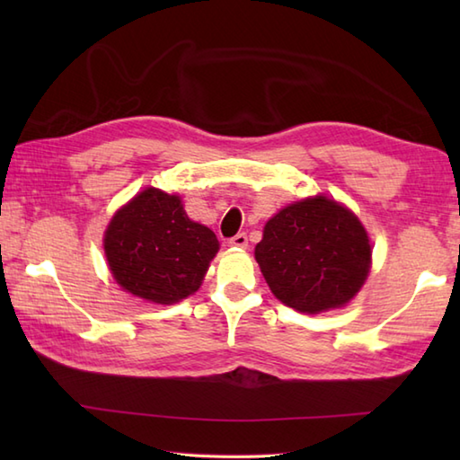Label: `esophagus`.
Returning a JSON list of instances; mask_svg holds the SVG:
<instances>
[{
    "instance_id": "1",
    "label": "esophagus",
    "mask_w": 460,
    "mask_h": 460,
    "mask_svg": "<svg viewBox=\"0 0 460 460\" xmlns=\"http://www.w3.org/2000/svg\"><path fill=\"white\" fill-rule=\"evenodd\" d=\"M229 245H231V247L245 249V247L249 245V237H247V233H237L235 237H231V239H229Z\"/></svg>"
}]
</instances>
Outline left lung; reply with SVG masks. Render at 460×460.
I'll list each match as a JSON object with an SVG mask.
<instances>
[{"mask_svg": "<svg viewBox=\"0 0 460 460\" xmlns=\"http://www.w3.org/2000/svg\"><path fill=\"white\" fill-rule=\"evenodd\" d=\"M255 259L280 302L318 314L356 296L369 272L371 247L354 213L318 195L267 221Z\"/></svg>", "mask_w": 460, "mask_h": 460, "instance_id": "left-lung-1", "label": "left lung"}]
</instances>
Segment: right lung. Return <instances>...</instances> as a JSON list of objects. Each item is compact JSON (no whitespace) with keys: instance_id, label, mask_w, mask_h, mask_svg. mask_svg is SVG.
<instances>
[{"instance_id":"add662e5","label":"right lung","mask_w":460,"mask_h":460,"mask_svg":"<svg viewBox=\"0 0 460 460\" xmlns=\"http://www.w3.org/2000/svg\"><path fill=\"white\" fill-rule=\"evenodd\" d=\"M217 251L215 233L185 215L178 195L154 188L124 205L104 233L116 282L158 305L193 295Z\"/></svg>"}]
</instances>
